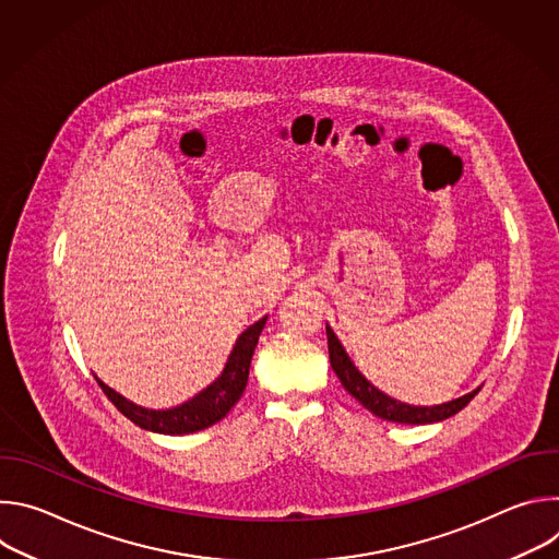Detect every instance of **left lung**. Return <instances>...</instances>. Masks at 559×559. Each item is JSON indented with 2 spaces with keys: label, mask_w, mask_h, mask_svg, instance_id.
I'll return each instance as SVG.
<instances>
[{
  "label": "left lung",
  "mask_w": 559,
  "mask_h": 559,
  "mask_svg": "<svg viewBox=\"0 0 559 559\" xmlns=\"http://www.w3.org/2000/svg\"><path fill=\"white\" fill-rule=\"evenodd\" d=\"M328 347H330V362L332 369L336 371L341 384L356 397V401L369 409L373 416L382 418V420H391V423H403V425H429V423H440L447 420L451 416H455L457 412H462L471 401L473 395L480 391L475 389L462 397H455L451 403H442L436 407H414V405H405L401 401H393L391 395L382 393L380 389H376L349 360V356L345 354L343 345L338 343L336 334L332 332V328L328 325Z\"/></svg>",
  "instance_id": "8db88e82"
}]
</instances>
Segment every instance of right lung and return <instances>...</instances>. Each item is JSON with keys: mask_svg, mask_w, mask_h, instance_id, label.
Returning <instances> with one entry per match:
<instances>
[{"mask_svg": "<svg viewBox=\"0 0 559 559\" xmlns=\"http://www.w3.org/2000/svg\"><path fill=\"white\" fill-rule=\"evenodd\" d=\"M265 321L267 318H261V321H257L241 336H238V341L225 362L223 373L207 389H203L199 395H194L192 401H188L175 409L152 412V409L136 407L130 401H126L123 395H119L117 391L106 386L99 378H97V382L104 389V393L108 395V401L128 420H132L141 429L168 433V436H181V433H194V431L207 429L214 423L223 420L229 414V409L238 401H241V395L248 384V376H250L252 354H254V347L259 343Z\"/></svg>", "mask_w": 559, "mask_h": 559, "instance_id": "1", "label": "right lung"}]
</instances>
